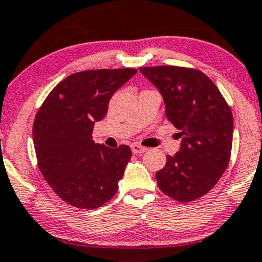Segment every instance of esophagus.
<instances>
[{
    "label": "esophagus",
    "instance_id": "esophagus-1",
    "mask_svg": "<svg viewBox=\"0 0 262 262\" xmlns=\"http://www.w3.org/2000/svg\"><path fill=\"white\" fill-rule=\"evenodd\" d=\"M130 147H132V152L134 154H140V153H143L147 150L146 147L140 146V145H138V143H133Z\"/></svg>",
    "mask_w": 262,
    "mask_h": 262
}]
</instances>
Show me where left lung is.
<instances>
[{
  "instance_id": "left-lung-1",
  "label": "left lung",
  "mask_w": 262,
  "mask_h": 262,
  "mask_svg": "<svg viewBox=\"0 0 262 262\" xmlns=\"http://www.w3.org/2000/svg\"><path fill=\"white\" fill-rule=\"evenodd\" d=\"M163 95L166 116L183 139L157 172L159 189L180 203L203 197L230 161L233 113L219 88L197 69L159 65L140 68Z\"/></svg>"
}]
</instances>
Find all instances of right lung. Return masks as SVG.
<instances>
[{
	"label": "right lung",
	"mask_w": 262,
	"mask_h": 262,
	"mask_svg": "<svg viewBox=\"0 0 262 262\" xmlns=\"http://www.w3.org/2000/svg\"><path fill=\"white\" fill-rule=\"evenodd\" d=\"M136 69L86 70L66 77L36 113L33 141L38 167L59 198L79 209H96L112 200L130 160L127 145L95 143L96 121L108 112L112 96Z\"/></svg>",
	"instance_id": "obj_1"
}]
</instances>
